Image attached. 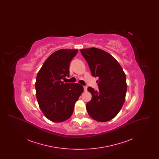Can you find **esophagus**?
Listing matches in <instances>:
<instances>
[{"mask_svg":"<svg viewBox=\"0 0 159 159\" xmlns=\"http://www.w3.org/2000/svg\"><path fill=\"white\" fill-rule=\"evenodd\" d=\"M83 89H84V91H87V86H83Z\"/></svg>","mask_w":159,"mask_h":159,"instance_id":"obj_1","label":"esophagus"}]
</instances>
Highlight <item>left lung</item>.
Here are the masks:
<instances>
[{
	"mask_svg": "<svg viewBox=\"0 0 159 159\" xmlns=\"http://www.w3.org/2000/svg\"><path fill=\"white\" fill-rule=\"evenodd\" d=\"M92 75L98 77L99 91L88 87L92 99L86 104L88 113L100 122L113 119L123 105L127 90L126 75L121 66L110 53L96 48L80 49Z\"/></svg>",
	"mask_w": 159,
	"mask_h": 159,
	"instance_id": "left-lung-1",
	"label": "left lung"
}]
</instances>
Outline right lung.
<instances>
[{
    "mask_svg": "<svg viewBox=\"0 0 159 159\" xmlns=\"http://www.w3.org/2000/svg\"><path fill=\"white\" fill-rule=\"evenodd\" d=\"M77 49H62L52 53L38 72L36 98L42 113L51 121L60 123L72 115L76 101L83 92L79 83H64L69 76L70 63Z\"/></svg>",
    "mask_w": 159,
    "mask_h": 159,
    "instance_id": "obj_1",
    "label": "right lung"
}]
</instances>
